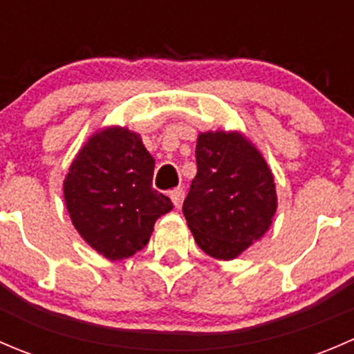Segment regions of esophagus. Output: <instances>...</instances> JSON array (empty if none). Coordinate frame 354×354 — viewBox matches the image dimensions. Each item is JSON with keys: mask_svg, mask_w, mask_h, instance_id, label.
Masks as SVG:
<instances>
[{"mask_svg": "<svg viewBox=\"0 0 354 354\" xmlns=\"http://www.w3.org/2000/svg\"><path fill=\"white\" fill-rule=\"evenodd\" d=\"M169 197L173 200L174 207H180L181 205V200H183V188H174V190L169 192Z\"/></svg>", "mask_w": 354, "mask_h": 354, "instance_id": "34e87169", "label": "esophagus"}]
</instances>
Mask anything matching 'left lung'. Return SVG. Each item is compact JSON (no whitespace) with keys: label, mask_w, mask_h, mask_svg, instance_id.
<instances>
[{"label":"left lung","mask_w":354,"mask_h":354,"mask_svg":"<svg viewBox=\"0 0 354 354\" xmlns=\"http://www.w3.org/2000/svg\"><path fill=\"white\" fill-rule=\"evenodd\" d=\"M197 176L183 202L195 241L207 255L233 260L263 236L277 209L272 171L240 131L197 138Z\"/></svg>","instance_id":"1"}]
</instances>
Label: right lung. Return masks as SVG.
Wrapping results in <instances>:
<instances>
[{
    "mask_svg": "<svg viewBox=\"0 0 354 354\" xmlns=\"http://www.w3.org/2000/svg\"><path fill=\"white\" fill-rule=\"evenodd\" d=\"M154 164L140 135L121 127L95 131L71 162L63 183L68 214L78 234L106 259L140 252L156 221L173 209L152 188Z\"/></svg>",
    "mask_w": 354,
    "mask_h": 354,
    "instance_id": "right-lung-1",
    "label": "right lung"
}]
</instances>
